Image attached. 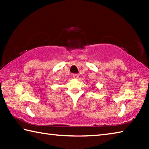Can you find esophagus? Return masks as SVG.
Returning a JSON list of instances; mask_svg holds the SVG:
<instances>
[{
  "mask_svg": "<svg viewBox=\"0 0 149 149\" xmlns=\"http://www.w3.org/2000/svg\"><path fill=\"white\" fill-rule=\"evenodd\" d=\"M73 77H74L75 79H77L79 77V74H73Z\"/></svg>",
  "mask_w": 149,
  "mask_h": 149,
  "instance_id": "esophagus-1",
  "label": "esophagus"
}]
</instances>
